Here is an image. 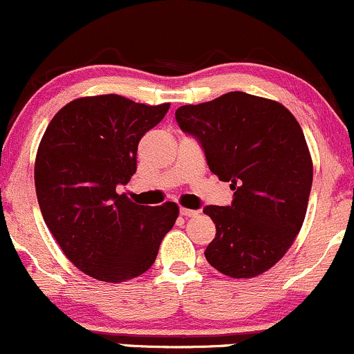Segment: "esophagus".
<instances>
[{"mask_svg": "<svg viewBox=\"0 0 354 354\" xmlns=\"http://www.w3.org/2000/svg\"><path fill=\"white\" fill-rule=\"evenodd\" d=\"M180 215L186 216V218H192V216L198 215V209H189V208H180Z\"/></svg>", "mask_w": 354, "mask_h": 354, "instance_id": "1", "label": "esophagus"}]
</instances>
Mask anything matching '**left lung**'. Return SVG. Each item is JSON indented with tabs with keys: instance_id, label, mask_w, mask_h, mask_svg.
Returning <instances> with one entry per match:
<instances>
[{
	"instance_id": "obj_1",
	"label": "left lung",
	"mask_w": 354,
	"mask_h": 354,
	"mask_svg": "<svg viewBox=\"0 0 354 354\" xmlns=\"http://www.w3.org/2000/svg\"><path fill=\"white\" fill-rule=\"evenodd\" d=\"M174 115L200 142L209 171L235 192L228 207L203 208L216 227L208 263L234 279L263 274L292 245L308 209L313 161L301 126L282 104L245 92L181 106Z\"/></svg>"
}]
</instances>
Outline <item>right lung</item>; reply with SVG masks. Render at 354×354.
Returning a JSON list of instances; mask_svg holds the SVG:
<instances>
[{
	"label": "right lung",
	"mask_w": 354,
	"mask_h": 354,
	"mask_svg": "<svg viewBox=\"0 0 354 354\" xmlns=\"http://www.w3.org/2000/svg\"><path fill=\"white\" fill-rule=\"evenodd\" d=\"M168 109L115 94L82 97L57 112L38 146L35 188L46 227L70 262L97 281L145 274L180 213L171 201L145 207L115 192L129 183L139 141Z\"/></svg>",
	"instance_id": "right-lung-1"
}]
</instances>
